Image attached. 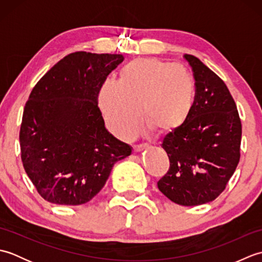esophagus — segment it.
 <instances>
[{
  "label": "esophagus",
  "instance_id": "1",
  "mask_svg": "<svg viewBox=\"0 0 262 262\" xmlns=\"http://www.w3.org/2000/svg\"><path fill=\"white\" fill-rule=\"evenodd\" d=\"M147 146L146 145H143V144H141V145H135L134 147H133V152L134 153H138V152H142L143 149H145Z\"/></svg>",
  "mask_w": 262,
  "mask_h": 262
}]
</instances>
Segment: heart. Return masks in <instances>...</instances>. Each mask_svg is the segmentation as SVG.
I'll use <instances>...</instances> for the list:
<instances>
[{"mask_svg": "<svg viewBox=\"0 0 262 262\" xmlns=\"http://www.w3.org/2000/svg\"><path fill=\"white\" fill-rule=\"evenodd\" d=\"M196 102V83L174 63L153 57L130 59L119 70L117 82H105L98 104L116 136L130 137L143 124L159 137L182 130ZM141 116H139V113Z\"/></svg>", "mask_w": 262, "mask_h": 262, "instance_id": "1", "label": "heart"}]
</instances>
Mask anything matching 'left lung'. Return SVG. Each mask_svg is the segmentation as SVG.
<instances>
[{
	"label": "left lung",
	"instance_id": "obj_1",
	"mask_svg": "<svg viewBox=\"0 0 262 262\" xmlns=\"http://www.w3.org/2000/svg\"><path fill=\"white\" fill-rule=\"evenodd\" d=\"M196 83V102L188 124L164 137L170 168L160 191L182 206L213 202L224 191L240 161L242 125L234 99L219 75L186 54Z\"/></svg>",
	"mask_w": 262,
	"mask_h": 262
}]
</instances>
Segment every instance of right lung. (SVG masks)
Here are the masks:
<instances>
[{"label":"right lung","instance_id":"1","mask_svg":"<svg viewBox=\"0 0 262 262\" xmlns=\"http://www.w3.org/2000/svg\"><path fill=\"white\" fill-rule=\"evenodd\" d=\"M122 60L119 54L72 53L33 86L20 127L21 160L40 196L82 205L103 188L129 145L109 134L98 93Z\"/></svg>","mask_w":262,"mask_h":262}]
</instances>
